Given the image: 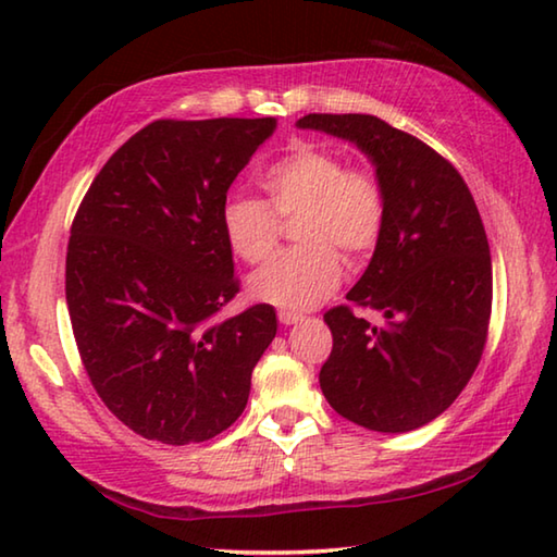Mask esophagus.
<instances>
[{
  "mask_svg": "<svg viewBox=\"0 0 557 557\" xmlns=\"http://www.w3.org/2000/svg\"><path fill=\"white\" fill-rule=\"evenodd\" d=\"M277 319H280V324H285V326H289V324H299L301 319V314H297V312H287V309H280L277 312Z\"/></svg>",
  "mask_w": 557,
  "mask_h": 557,
  "instance_id": "esophagus-1",
  "label": "esophagus"
}]
</instances>
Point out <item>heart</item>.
I'll use <instances>...</instances> for the list:
<instances>
[{"mask_svg":"<svg viewBox=\"0 0 557 557\" xmlns=\"http://www.w3.org/2000/svg\"><path fill=\"white\" fill-rule=\"evenodd\" d=\"M268 202L231 196L221 209L228 248L243 262L265 260L280 238V219H295L297 248L282 250L248 280L250 295L272 307L305 312L338 287L344 265L361 262L379 245L385 196L371 172L346 162L332 149L299 145L260 178Z\"/></svg>","mask_w":557,"mask_h":557,"instance_id":"heart-1","label":"heart"}]
</instances>
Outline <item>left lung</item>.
<instances>
[{
	"mask_svg": "<svg viewBox=\"0 0 557 557\" xmlns=\"http://www.w3.org/2000/svg\"><path fill=\"white\" fill-rule=\"evenodd\" d=\"M297 127L356 145L385 196L381 240L346 295L385 324L329 309L334 346L319 385L356 425L418 430L457 400L484 351L494 282L482 215L445 157L381 117L312 112Z\"/></svg>",
	"mask_w": 557,
	"mask_h": 557,
	"instance_id": "obj_1",
	"label": "left lung"
}]
</instances>
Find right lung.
<instances>
[{
    "instance_id": "add662e5",
    "label": "right lung",
    "mask_w": 557,
    "mask_h": 557,
    "mask_svg": "<svg viewBox=\"0 0 557 557\" xmlns=\"http://www.w3.org/2000/svg\"><path fill=\"white\" fill-rule=\"evenodd\" d=\"M275 117L157 120L129 137L73 219L65 301L92 388L164 445L228 430L277 334L270 305L211 319L238 292L221 209Z\"/></svg>"
}]
</instances>
